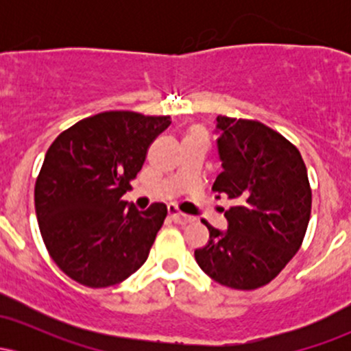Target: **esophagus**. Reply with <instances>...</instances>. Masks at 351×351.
<instances>
[{"label": "esophagus", "instance_id": "34e87169", "mask_svg": "<svg viewBox=\"0 0 351 351\" xmlns=\"http://www.w3.org/2000/svg\"><path fill=\"white\" fill-rule=\"evenodd\" d=\"M170 216L173 217V221H175V223H178V224H188V223H191V221H193V216L184 215V213H181L175 208H170Z\"/></svg>", "mask_w": 351, "mask_h": 351}]
</instances>
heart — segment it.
I'll use <instances>...</instances> for the list:
<instances>
[{"mask_svg":"<svg viewBox=\"0 0 351 351\" xmlns=\"http://www.w3.org/2000/svg\"><path fill=\"white\" fill-rule=\"evenodd\" d=\"M189 134H203L204 135V130L201 127H196V128H193V130L189 132Z\"/></svg>","mask_w":351,"mask_h":351,"instance_id":"1","label":"heart"}]
</instances>
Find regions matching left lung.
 <instances>
[{
    "instance_id": "8db88e82",
    "label": "left lung",
    "mask_w": 351,
    "mask_h": 351,
    "mask_svg": "<svg viewBox=\"0 0 351 351\" xmlns=\"http://www.w3.org/2000/svg\"><path fill=\"white\" fill-rule=\"evenodd\" d=\"M223 171L213 191L228 196L226 231L209 229L195 259L217 284L252 291L269 284L299 251L307 231L312 191L300 152L256 120L216 117Z\"/></svg>"
}]
</instances>
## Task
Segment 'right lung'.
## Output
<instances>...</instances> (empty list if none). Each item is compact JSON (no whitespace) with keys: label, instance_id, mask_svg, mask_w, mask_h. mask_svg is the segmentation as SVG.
<instances>
[{"label":"right lung","instance_id":"1","mask_svg":"<svg viewBox=\"0 0 351 351\" xmlns=\"http://www.w3.org/2000/svg\"><path fill=\"white\" fill-rule=\"evenodd\" d=\"M170 123V117L102 112L52 142L36 180L34 206L44 244L71 279L110 287L147 261L167 204L138 211L122 196Z\"/></svg>","mask_w":351,"mask_h":351}]
</instances>
